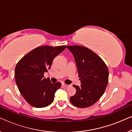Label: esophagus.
<instances>
[{
  "mask_svg": "<svg viewBox=\"0 0 132 132\" xmlns=\"http://www.w3.org/2000/svg\"><path fill=\"white\" fill-rule=\"evenodd\" d=\"M62 85L64 86L65 88H68V86H70V85H67V84H62Z\"/></svg>",
  "mask_w": 132,
  "mask_h": 132,
  "instance_id": "34e87169",
  "label": "esophagus"
}]
</instances>
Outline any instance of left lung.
<instances>
[{
	"label": "left lung",
	"instance_id": "1",
	"mask_svg": "<svg viewBox=\"0 0 132 132\" xmlns=\"http://www.w3.org/2000/svg\"><path fill=\"white\" fill-rule=\"evenodd\" d=\"M75 57L80 86L73 85L76 93L70 102L77 108H88L103 94L108 84L109 70L100 57L89 48L80 46H67Z\"/></svg>",
	"mask_w": 132,
	"mask_h": 132
}]
</instances>
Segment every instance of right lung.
Wrapping results in <instances>:
<instances>
[{"label": "right lung", "mask_w": 132, "mask_h": 132, "mask_svg": "<svg viewBox=\"0 0 132 132\" xmlns=\"http://www.w3.org/2000/svg\"><path fill=\"white\" fill-rule=\"evenodd\" d=\"M65 46H41L24 56L15 68L19 91L27 102L35 108L46 107L53 102L61 84H52L44 73L50 70L53 59L65 49Z\"/></svg>", "instance_id": "obj_1"}]
</instances>
